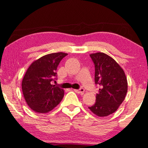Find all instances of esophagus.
Returning a JSON list of instances; mask_svg holds the SVG:
<instances>
[{
    "instance_id": "34e87169",
    "label": "esophagus",
    "mask_w": 148,
    "mask_h": 148,
    "mask_svg": "<svg viewBox=\"0 0 148 148\" xmlns=\"http://www.w3.org/2000/svg\"><path fill=\"white\" fill-rule=\"evenodd\" d=\"M74 91L77 93V94L82 95L84 93L85 90L84 88H81V89H79V90H74Z\"/></svg>"
}]
</instances>
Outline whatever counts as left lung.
<instances>
[{
	"instance_id": "8db88e82",
	"label": "left lung",
	"mask_w": 148,
	"mask_h": 148,
	"mask_svg": "<svg viewBox=\"0 0 148 148\" xmlns=\"http://www.w3.org/2000/svg\"><path fill=\"white\" fill-rule=\"evenodd\" d=\"M95 65V83L100 86L96 102L89 109L98 116L114 113L124 101L128 86L122 67L108 54H90Z\"/></svg>"
}]
</instances>
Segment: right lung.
I'll use <instances>...</instances> for the list:
<instances>
[{"label": "right lung", "mask_w": 148, "mask_h": 148, "mask_svg": "<svg viewBox=\"0 0 148 148\" xmlns=\"http://www.w3.org/2000/svg\"><path fill=\"white\" fill-rule=\"evenodd\" d=\"M66 55L64 52L46 54L34 60L28 67L21 88L26 103L34 112L47 113L62 100L64 90L50 82L56 76L60 60Z\"/></svg>", "instance_id": "obj_1"}]
</instances>
